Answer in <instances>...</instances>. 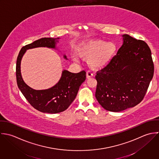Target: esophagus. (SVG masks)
<instances>
[{
  "instance_id": "1",
  "label": "esophagus",
  "mask_w": 159,
  "mask_h": 159,
  "mask_svg": "<svg viewBox=\"0 0 159 159\" xmlns=\"http://www.w3.org/2000/svg\"><path fill=\"white\" fill-rule=\"evenodd\" d=\"M93 74L92 73V72H91V71H88L86 73V78H87L88 79L91 78V77H93Z\"/></svg>"
}]
</instances>
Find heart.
Masks as SVG:
<instances>
[{"instance_id": "b5f03b06", "label": "heart", "mask_w": 159, "mask_h": 159, "mask_svg": "<svg viewBox=\"0 0 159 159\" xmlns=\"http://www.w3.org/2000/svg\"><path fill=\"white\" fill-rule=\"evenodd\" d=\"M78 51L81 57L88 58V63L92 68L100 69L110 63L116 53L117 46L113 42L92 39L82 43ZM74 60H79L77 57H75Z\"/></svg>"}]
</instances>
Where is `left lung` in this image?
I'll return each mask as SVG.
<instances>
[{
	"label": "left lung",
	"mask_w": 159,
	"mask_h": 159,
	"mask_svg": "<svg viewBox=\"0 0 159 159\" xmlns=\"http://www.w3.org/2000/svg\"><path fill=\"white\" fill-rule=\"evenodd\" d=\"M122 37L123 44L116 55L96 76L98 102L107 110L115 112L141 102L154 71L148 45L128 34Z\"/></svg>",
	"instance_id": "1"
}]
</instances>
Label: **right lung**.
Wrapping results in <instances>:
<instances>
[{
	"label": "right lung",
	"mask_w": 159,
	"mask_h": 159,
	"mask_svg": "<svg viewBox=\"0 0 159 159\" xmlns=\"http://www.w3.org/2000/svg\"><path fill=\"white\" fill-rule=\"evenodd\" d=\"M60 38H44L23 47L17 57L16 76L17 85L29 103L36 110L48 113L63 111L75 100L79 88L86 80V72L81 71L73 73L64 70L58 82L51 88L36 90L28 86L23 81L21 73V61L26 50L36 48L46 47L56 49ZM63 58H68L65 55Z\"/></svg>",
	"instance_id": "right-lung-1"
}]
</instances>
